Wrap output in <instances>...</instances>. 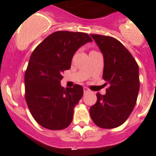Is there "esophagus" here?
Segmentation results:
<instances>
[{
	"mask_svg": "<svg viewBox=\"0 0 156 156\" xmlns=\"http://www.w3.org/2000/svg\"><path fill=\"white\" fill-rule=\"evenodd\" d=\"M89 92V89H87V88L84 87V93H87Z\"/></svg>",
	"mask_w": 156,
	"mask_h": 156,
	"instance_id": "esophagus-1",
	"label": "esophagus"
}]
</instances>
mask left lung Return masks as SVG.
Returning <instances> with one entry per match:
<instances>
[{
    "label": "left lung",
    "instance_id": "1",
    "mask_svg": "<svg viewBox=\"0 0 156 156\" xmlns=\"http://www.w3.org/2000/svg\"><path fill=\"white\" fill-rule=\"evenodd\" d=\"M104 55L103 78L109 87L106 94H97L89 109L93 122L104 129L121 126L135 107L140 89L139 67L127 48L115 38L91 34Z\"/></svg>",
    "mask_w": 156,
    "mask_h": 156
}]
</instances>
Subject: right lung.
Returning <instances> with one entry per match:
<instances>
[{"label":"right lung","mask_w":156,"mask_h":156,"mask_svg":"<svg viewBox=\"0 0 156 156\" xmlns=\"http://www.w3.org/2000/svg\"><path fill=\"white\" fill-rule=\"evenodd\" d=\"M86 33L56 31L48 35L32 52L25 73V98L31 115L39 125L52 130L67 128L72 122L74 108L83 88L60 85L77 50L91 42Z\"/></svg>","instance_id":"1"}]
</instances>
